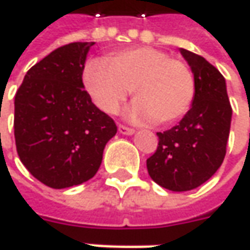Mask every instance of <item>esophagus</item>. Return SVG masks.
Wrapping results in <instances>:
<instances>
[{"label": "esophagus", "instance_id": "obj_1", "mask_svg": "<svg viewBox=\"0 0 250 250\" xmlns=\"http://www.w3.org/2000/svg\"><path fill=\"white\" fill-rule=\"evenodd\" d=\"M119 133L123 134V135H133V134L135 133V130L128 128V127H125V125H119Z\"/></svg>", "mask_w": 250, "mask_h": 250}]
</instances>
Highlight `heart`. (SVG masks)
<instances>
[{
	"label": "heart",
	"mask_w": 250,
	"mask_h": 250,
	"mask_svg": "<svg viewBox=\"0 0 250 250\" xmlns=\"http://www.w3.org/2000/svg\"><path fill=\"white\" fill-rule=\"evenodd\" d=\"M83 84L108 115L119 112L133 88L135 99L125 116L135 123L170 125L184 116L195 95L194 74L187 63L152 47L92 58L83 69Z\"/></svg>",
	"instance_id": "b5f03b06"
}]
</instances>
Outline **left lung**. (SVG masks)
<instances>
[{
	"label": "left lung",
	"instance_id": "left-lung-1",
	"mask_svg": "<svg viewBox=\"0 0 250 250\" xmlns=\"http://www.w3.org/2000/svg\"><path fill=\"white\" fill-rule=\"evenodd\" d=\"M180 52L194 74V101L178 125L158 133V149L146 160L152 180L174 192L194 189L219 170L232 117L223 74L203 56Z\"/></svg>",
	"mask_w": 250,
	"mask_h": 250
}]
</instances>
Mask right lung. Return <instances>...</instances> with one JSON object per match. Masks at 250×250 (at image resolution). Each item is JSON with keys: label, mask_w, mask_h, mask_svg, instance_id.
Listing matches in <instances>:
<instances>
[{"label": "right lung", "mask_w": 250, "mask_h": 250, "mask_svg": "<svg viewBox=\"0 0 250 250\" xmlns=\"http://www.w3.org/2000/svg\"><path fill=\"white\" fill-rule=\"evenodd\" d=\"M94 42L56 48L24 76L15 95V142L24 167L55 189L97 174L117 127L84 90L83 69Z\"/></svg>", "instance_id": "add662e5"}]
</instances>
